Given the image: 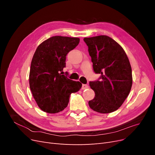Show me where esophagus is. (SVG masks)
I'll list each match as a JSON object with an SVG mask.
<instances>
[{"instance_id": "1", "label": "esophagus", "mask_w": 155, "mask_h": 155, "mask_svg": "<svg viewBox=\"0 0 155 155\" xmlns=\"http://www.w3.org/2000/svg\"><path fill=\"white\" fill-rule=\"evenodd\" d=\"M88 88V86L87 85H85V84H83V85H82L81 89H82V90H85V89H87Z\"/></svg>"}]
</instances>
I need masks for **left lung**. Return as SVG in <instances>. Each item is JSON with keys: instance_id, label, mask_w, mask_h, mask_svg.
<instances>
[{"instance_id": "1", "label": "left lung", "mask_w": 155, "mask_h": 155, "mask_svg": "<svg viewBox=\"0 0 155 155\" xmlns=\"http://www.w3.org/2000/svg\"><path fill=\"white\" fill-rule=\"evenodd\" d=\"M94 71L100 74L99 80L91 81L95 97L88 101L93 110L102 114L119 109L128 96L133 84L132 69L121 46L107 35L85 37Z\"/></svg>"}]
</instances>
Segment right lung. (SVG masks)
<instances>
[{
	"label": "right lung",
	"mask_w": 155,
	"mask_h": 155,
	"mask_svg": "<svg viewBox=\"0 0 155 155\" xmlns=\"http://www.w3.org/2000/svg\"><path fill=\"white\" fill-rule=\"evenodd\" d=\"M79 43L78 37L54 36L37 48L31 63L29 83L37 105L44 112L62 111L67 107L71 93L81 88L80 82L62 75L67 54Z\"/></svg>",
	"instance_id": "obj_1"
}]
</instances>
